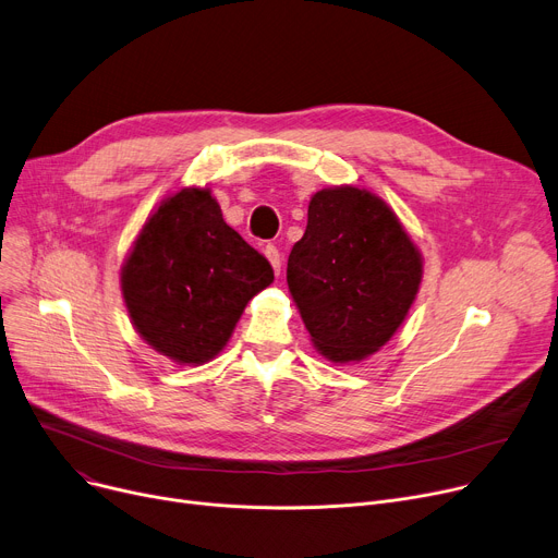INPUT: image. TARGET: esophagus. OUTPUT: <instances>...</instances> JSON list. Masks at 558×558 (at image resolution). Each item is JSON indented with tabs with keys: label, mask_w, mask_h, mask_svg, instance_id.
Returning a JSON list of instances; mask_svg holds the SVG:
<instances>
[{
	"label": "esophagus",
	"mask_w": 558,
	"mask_h": 558,
	"mask_svg": "<svg viewBox=\"0 0 558 558\" xmlns=\"http://www.w3.org/2000/svg\"><path fill=\"white\" fill-rule=\"evenodd\" d=\"M265 255H267V259H269L271 267H274V271H276V276H278V274H280V267H282V257H280L278 246L267 244V246H265Z\"/></svg>",
	"instance_id": "1"
}]
</instances>
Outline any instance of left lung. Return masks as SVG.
Masks as SVG:
<instances>
[{"label":"left lung","mask_w":558,"mask_h":558,"mask_svg":"<svg viewBox=\"0 0 558 558\" xmlns=\"http://www.w3.org/2000/svg\"><path fill=\"white\" fill-rule=\"evenodd\" d=\"M424 259L395 210L356 185L314 193L287 263L289 293L314 348L331 363L384 348L413 307Z\"/></svg>","instance_id":"obj_1"}]
</instances>
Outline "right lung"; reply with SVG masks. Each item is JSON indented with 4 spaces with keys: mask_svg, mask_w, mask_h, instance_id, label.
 I'll return each mask as SVG.
<instances>
[{
    "mask_svg": "<svg viewBox=\"0 0 558 558\" xmlns=\"http://www.w3.org/2000/svg\"><path fill=\"white\" fill-rule=\"evenodd\" d=\"M271 282L267 257L227 225L208 185L161 199L121 267L138 337L179 365L225 350L246 303Z\"/></svg>",
    "mask_w": 558,
    "mask_h": 558,
    "instance_id": "right-lung-1",
    "label": "right lung"
}]
</instances>
